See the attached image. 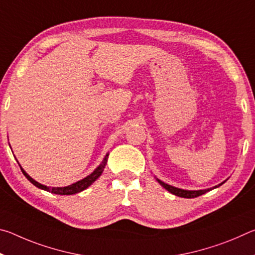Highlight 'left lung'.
<instances>
[{"label":"left lung","mask_w":255,"mask_h":255,"mask_svg":"<svg viewBox=\"0 0 255 255\" xmlns=\"http://www.w3.org/2000/svg\"><path fill=\"white\" fill-rule=\"evenodd\" d=\"M156 180H157V182L161 184L164 189H166L169 192L173 193V195L178 196V197H181V198H196V197H199L201 195H204V193L210 191V190H213L215 188H218L219 185H222L224 182H225V181H224V182H222L221 184H218V185H216V187H214V188L205 189V190H183V189H179V188L172 187V185L167 184V183H164L163 181L158 180V179H156Z\"/></svg>","instance_id":"left-lung-1"}]
</instances>
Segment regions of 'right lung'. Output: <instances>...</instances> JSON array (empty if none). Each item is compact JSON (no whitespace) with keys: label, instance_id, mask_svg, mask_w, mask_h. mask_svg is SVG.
<instances>
[{"label":"right lung","instance_id":"right-lung-1","mask_svg":"<svg viewBox=\"0 0 255 255\" xmlns=\"http://www.w3.org/2000/svg\"><path fill=\"white\" fill-rule=\"evenodd\" d=\"M108 156H109V154H107L105 158H103L102 163L99 165L96 170H94L91 174L86 176V178L82 179L80 181H77V182L73 183L71 185H67V187H57V188H49L47 187V185L41 184L39 182H37V181H34L31 176H29L27 174V172H25L22 167L20 165V169L22 171V173L24 174L25 178H27L30 182H31L33 185H36L37 188L42 189V190H46V191H49L51 193H55V195H64V196H70V195H75L77 192H81L85 190L86 188H89L90 185H91L94 181H96L99 176L102 174L103 170H105V167L107 165V162H108Z\"/></svg>","mask_w":255,"mask_h":255}]
</instances>
